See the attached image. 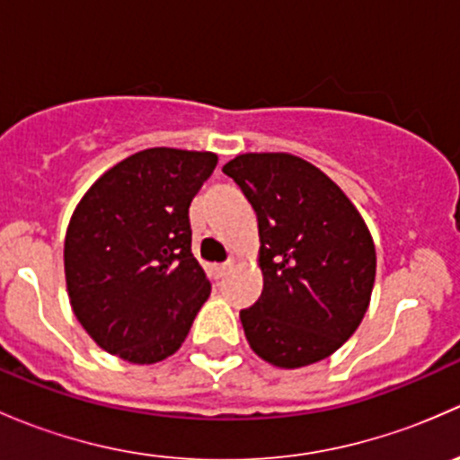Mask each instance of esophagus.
Instances as JSON below:
<instances>
[{
  "mask_svg": "<svg viewBox=\"0 0 460 460\" xmlns=\"http://www.w3.org/2000/svg\"><path fill=\"white\" fill-rule=\"evenodd\" d=\"M231 267H234V260H226V262L216 264V273H217V276H225V273L229 271Z\"/></svg>",
  "mask_w": 460,
  "mask_h": 460,
  "instance_id": "1",
  "label": "esophagus"
}]
</instances>
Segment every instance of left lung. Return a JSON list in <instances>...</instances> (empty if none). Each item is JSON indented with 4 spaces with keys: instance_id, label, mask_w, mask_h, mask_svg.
<instances>
[{
    "instance_id": "1",
    "label": "left lung",
    "mask_w": 460,
    "mask_h": 460,
    "mask_svg": "<svg viewBox=\"0 0 460 460\" xmlns=\"http://www.w3.org/2000/svg\"><path fill=\"white\" fill-rule=\"evenodd\" d=\"M258 216L264 287L243 309L262 360L298 369L341 349L369 307L372 234L333 180L291 153H244L222 166Z\"/></svg>"
}]
</instances>
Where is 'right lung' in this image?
I'll list each match as a JSON object with an SVG mask.
<instances>
[{"instance_id":"add662e5","label":"right lung","mask_w":460,"mask_h":460,"mask_svg":"<svg viewBox=\"0 0 460 460\" xmlns=\"http://www.w3.org/2000/svg\"><path fill=\"white\" fill-rule=\"evenodd\" d=\"M216 153L155 146L106 171L73 211L64 273L73 314L109 354L153 365L182 347L211 282L189 207Z\"/></svg>"}]
</instances>
